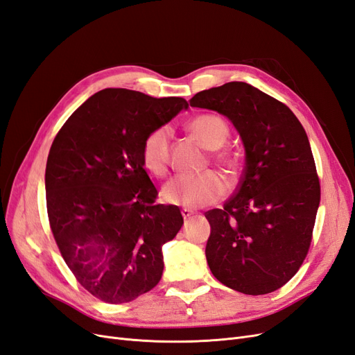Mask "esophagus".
Wrapping results in <instances>:
<instances>
[{"instance_id": "esophagus-1", "label": "esophagus", "mask_w": 355, "mask_h": 355, "mask_svg": "<svg viewBox=\"0 0 355 355\" xmlns=\"http://www.w3.org/2000/svg\"><path fill=\"white\" fill-rule=\"evenodd\" d=\"M192 214H194V211H192V210H189V209H182V216H184V219L191 218Z\"/></svg>"}]
</instances>
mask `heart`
Listing matches in <instances>:
<instances>
[{
    "instance_id": "1",
    "label": "heart",
    "mask_w": 355,
    "mask_h": 355,
    "mask_svg": "<svg viewBox=\"0 0 355 355\" xmlns=\"http://www.w3.org/2000/svg\"><path fill=\"white\" fill-rule=\"evenodd\" d=\"M188 130L204 148L216 151L228 141V124L219 115L201 114L192 118ZM170 137L167 125H161L149 132L142 145V158L145 167L155 176H166L170 164ZM213 159L220 164L230 175L237 173V161L228 153L213 154ZM227 192V182L213 170L200 175L178 176L170 180L163 189V196L168 202L184 207H204L218 201Z\"/></svg>"
}]
</instances>
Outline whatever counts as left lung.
Segmentation results:
<instances>
[{"instance_id":"left-lung-1","label":"left lung","mask_w":355,"mask_h":355,"mask_svg":"<svg viewBox=\"0 0 355 355\" xmlns=\"http://www.w3.org/2000/svg\"><path fill=\"white\" fill-rule=\"evenodd\" d=\"M189 103L228 116L245 149L237 192L206 211L210 271L240 293H271L297 272L313 240L320 180L305 128L284 103L241 81Z\"/></svg>"}]
</instances>
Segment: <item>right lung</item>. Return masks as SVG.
<instances>
[{"instance_id":"1","label":"right lung","mask_w":355,"mask_h":355,"mask_svg":"<svg viewBox=\"0 0 355 355\" xmlns=\"http://www.w3.org/2000/svg\"><path fill=\"white\" fill-rule=\"evenodd\" d=\"M187 108L184 98L105 89L68 118L51 144L46 200L53 237L77 282L106 304L132 302L163 275L161 247L176 237L184 218L178 206L157 202L142 145Z\"/></svg>"}]
</instances>
